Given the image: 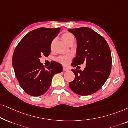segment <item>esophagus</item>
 Returning a JSON list of instances; mask_svg holds the SVG:
<instances>
[{"mask_svg": "<svg viewBox=\"0 0 128 128\" xmlns=\"http://www.w3.org/2000/svg\"><path fill=\"white\" fill-rule=\"evenodd\" d=\"M68 70V68H67L66 67H63V71H67Z\"/></svg>", "mask_w": 128, "mask_h": 128, "instance_id": "esophagus-1", "label": "esophagus"}]
</instances>
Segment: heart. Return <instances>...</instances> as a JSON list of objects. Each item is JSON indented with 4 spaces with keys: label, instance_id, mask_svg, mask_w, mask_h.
<instances>
[{
    "label": "heart",
    "instance_id": "1",
    "mask_svg": "<svg viewBox=\"0 0 128 128\" xmlns=\"http://www.w3.org/2000/svg\"><path fill=\"white\" fill-rule=\"evenodd\" d=\"M62 40L65 42L67 44H70L74 43L75 42V40H76V38H75V36L72 34V33H70V32H64V33L62 34ZM54 42V40H53L52 42V47L53 45ZM58 60L60 62L61 64H62L63 65H67L69 63L70 61L71 60V56H60V57H58Z\"/></svg>",
    "mask_w": 128,
    "mask_h": 128
}]
</instances>
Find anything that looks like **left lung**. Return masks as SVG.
Here are the masks:
<instances>
[{
	"instance_id": "8db88e82",
	"label": "left lung",
	"mask_w": 128,
	"mask_h": 128,
	"mask_svg": "<svg viewBox=\"0 0 128 128\" xmlns=\"http://www.w3.org/2000/svg\"><path fill=\"white\" fill-rule=\"evenodd\" d=\"M77 41L76 56L71 64L76 67L86 63L84 71H72L75 79L69 83L71 90L80 95L93 94L102 88L110 76L111 52L103 37L88 27L69 29Z\"/></svg>"
}]
</instances>
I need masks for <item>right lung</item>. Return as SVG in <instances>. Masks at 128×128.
I'll use <instances>...</instances> for the list:
<instances>
[{"label": "right lung", "mask_w": 128, "mask_h": 128, "mask_svg": "<svg viewBox=\"0 0 128 128\" xmlns=\"http://www.w3.org/2000/svg\"><path fill=\"white\" fill-rule=\"evenodd\" d=\"M60 28H37L23 37L15 49L13 67L21 87L27 94L33 96L43 95L50 87L52 77L62 71L58 62L52 61L47 68L40 62L42 56L48 57L51 44Z\"/></svg>", "instance_id": "right-lung-1"}]
</instances>
